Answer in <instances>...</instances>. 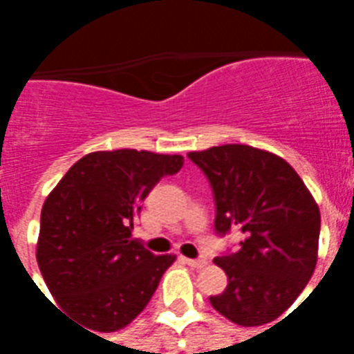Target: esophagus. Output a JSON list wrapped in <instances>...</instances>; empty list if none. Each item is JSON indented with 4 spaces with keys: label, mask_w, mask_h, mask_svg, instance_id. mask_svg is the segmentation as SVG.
<instances>
[{
    "label": "esophagus",
    "mask_w": 354,
    "mask_h": 354,
    "mask_svg": "<svg viewBox=\"0 0 354 354\" xmlns=\"http://www.w3.org/2000/svg\"><path fill=\"white\" fill-rule=\"evenodd\" d=\"M184 261L193 269H201V267L207 266V260H192V258H184Z\"/></svg>",
    "instance_id": "34e87169"
}]
</instances>
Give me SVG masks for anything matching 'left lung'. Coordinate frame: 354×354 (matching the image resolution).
Wrapping results in <instances>:
<instances>
[{"label":"left lung","mask_w":354,"mask_h":354,"mask_svg":"<svg viewBox=\"0 0 354 354\" xmlns=\"http://www.w3.org/2000/svg\"><path fill=\"white\" fill-rule=\"evenodd\" d=\"M212 185L216 231L241 233V250L216 258L227 274L216 311L239 326H263L294 304L319 258L320 210L304 180L279 155L225 144L189 151Z\"/></svg>","instance_id":"1"}]
</instances>
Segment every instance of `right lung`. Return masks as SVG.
<instances>
[{
  "instance_id": "right-lung-1",
  "label": "right lung",
  "mask_w": 354,
  "mask_h": 354,
  "mask_svg": "<svg viewBox=\"0 0 354 354\" xmlns=\"http://www.w3.org/2000/svg\"><path fill=\"white\" fill-rule=\"evenodd\" d=\"M182 165V155L146 149L93 151L43 203L37 266L57 304L91 334L131 324L176 260L155 256L131 235L142 201Z\"/></svg>"
}]
</instances>
